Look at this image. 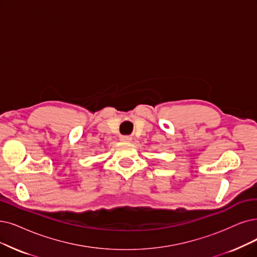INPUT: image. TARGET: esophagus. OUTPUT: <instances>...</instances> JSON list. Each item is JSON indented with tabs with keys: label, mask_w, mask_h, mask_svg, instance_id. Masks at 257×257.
<instances>
[{
	"label": "esophagus",
	"mask_w": 257,
	"mask_h": 257,
	"mask_svg": "<svg viewBox=\"0 0 257 257\" xmlns=\"http://www.w3.org/2000/svg\"><path fill=\"white\" fill-rule=\"evenodd\" d=\"M132 140V137L131 136H122L121 137V141H125V142H128Z\"/></svg>",
	"instance_id": "34e87169"
}]
</instances>
